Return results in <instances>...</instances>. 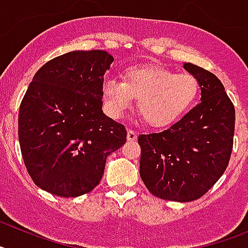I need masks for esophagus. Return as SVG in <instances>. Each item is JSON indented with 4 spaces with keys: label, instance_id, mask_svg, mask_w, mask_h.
Here are the masks:
<instances>
[{
    "label": "esophagus",
    "instance_id": "34e87169",
    "mask_svg": "<svg viewBox=\"0 0 248 248\" xmlns=\"http://www.w3.org/2000/svg\"><path fill=\"white\" fill-rule=\"evenodd\" d=\"M126 138H128L129 141H134V140H137V138H138V133L134 130H131V129H129Z\"/></svg>",
    "mask_w": 248,
    "mask_h": 248
}]
</instances>
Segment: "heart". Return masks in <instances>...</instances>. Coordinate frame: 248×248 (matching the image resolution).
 <instances>
[{
  "label": "heart",
  "mask_w": 248,
  "mask_h": 248,
  "mask_svg": "<svg viewBox=\"0 0 248 248\" xmlns=\"http://www.w3.org/2000/svg\"><path fill=\"white\" fill-rule=\"evenodd\" d=\"M109 113L118 117L138 99V109L146 124L168 126L186 114L200 93V83L190 73H176L157 64L131 67L124 80L107 78L102 87Z\"/></svg>",
  "instance_id": "obj_1"
}]
</instances>
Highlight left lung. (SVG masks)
<instances>
[{"label":"left lung","instance_id":"obj_1","mask_svg":"<svg viewBox=\"0 0 248 248\" xmlns=\"http://www.w3.org/2000/svg\"><path fill=\"white\" fill-rule=\"evenodd\" d=\"M184 68L199 79L201 103L160 133L140 134V176L151 194L169 201L200 199L229 165L235 134V107L217 77L192 63Z\"/></svg>","mask_w":248,"mask_h":248}]
</instances>
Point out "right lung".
<instances>
[{
	"label": "right lung",
	"instance_id": "right-lung-1",
	"mask_svg": "<svg viewBox=\"0 0 248 248\" xmlns=\"http://www.w3.org/2000/svg\"><path fill=\"white\" fill-rule=\"evenodd\" d=\"M113 56L74 50L39 68L19 105L18 139L33 183L61 198L88 194L107 156L126 141L123 124L103 114L104 73Z\"/></svg>",
	"mask_w": 248,
	"mask_h": 248
}]
</instances>
